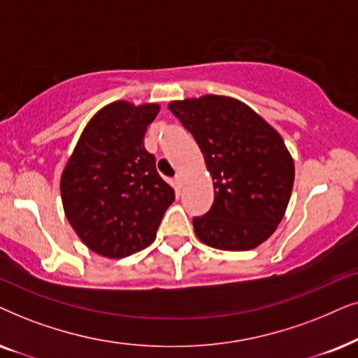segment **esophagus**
Here are the masks:
<instances>
[{"mask_svg": "<svg viewBox=\"0 0 358 358\" xmlns=\"http://www.w3.org/2000/svg\"><path fill=\"white\" fill-rule=\"evenodd\" d=\"M175 182H176V185H178V187H183V183H185V176H183V173H176Z\"/></svg>", "mask_w": 358, "mask_h": 358, "instance_id": "34e87169", "label": "esophagus"}]
</instances>
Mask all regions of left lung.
Instances as JSON below:
<instances>
[{"instance_id": "1", "label": "left lung", "mask_w": 358, "mask_h": 358, "mask_svg": "<svg viewBox=\"0 0 358 358\" xmlns=\"http://www.w3.org/2000/svg\"><path fill=\"white\" fill-rule=\"evenodd\" d=\"M213 178L214 201L193 217L194 234L221 250H250L273 234L292 196L294 162L276 132L245 103L221 94L171 101Z\"/></svg>"}]
</instances>
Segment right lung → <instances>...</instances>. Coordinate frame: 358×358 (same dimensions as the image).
Wrapping results in <instances>:
<instances>
[{"label":"right lung","instance_id":"add662e5","mask_svg":"<svg viewBox=\"0 0 358 358\" xmlns=\"http://www.w3.org/2000/svg\"><path fill=\"white\" fill-rule=\"evenodd\" d=\"M157 103L114 101L90 119L60 176L70 226L90 250L122 259L155 241L175 192L144 147Z\"/></svg>","mask_w":358,"mask_h":358}]
</instances>
